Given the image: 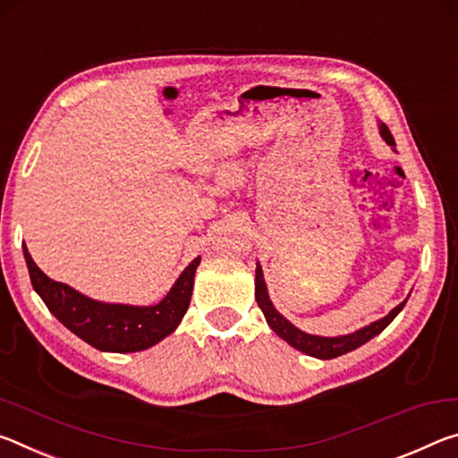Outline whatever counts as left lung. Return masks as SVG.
Returning <instances> with one entry per match:
<instances>
[{"label":"left lung","mask_w":458,"mask_h":458,"mask_svg":"<svg viewBox=\"0 0 458 458\" xmlns=\"http://www.w3.org/2000/svg\"><path fill=\"white\" fill-rule=\"evenodd\" d=\"M379 131H381V138H384L389 146L395 144L386 123L379 125ZM256 300H258L261 312H264L267 325L274 328L276 335L282 336V339L290 343L294 349L302 351V353H306V355L318 357V359H335L339 355L349 353V351H353L357 347H361V344H365L367 341L373 339V336L384 331L389 322L398 317V312L403 309V304H406V302L398 304L392 312L387 314V317H384L377 322H373V325L365 327V328H361V331H357L353 335H344V336H335V339H327V336L306 335L302 331H298V328L292 325V322H288L278 310L274 309L272 302H269L266 282H264V274H261L259 266L256 267Z\"/></svg>","instance_id":"left-lung-1"}]
</instances>
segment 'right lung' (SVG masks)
<instances>
[{
  "instance_id": "right-lung-1",
  "label": "right lung",
  "mask_w": 458,
  "mask_h": 458,
  "mask_svg": "<svg viewBox=\"0 0 458 458\" xmlns=\"http://www.w3.org/2000/svg\"><path fill=\"white\" fill-rule=\"evenodd\" d=\"M24 258L32 286L48 306V310L91 347L114 351V353L144 351L174 331L191 304L194 272L200 264V258L192 259L162 302L140 309V306L95 302L66 284L50 280L34 264L26 245Z\"/></svg>"
}]
</instances>
